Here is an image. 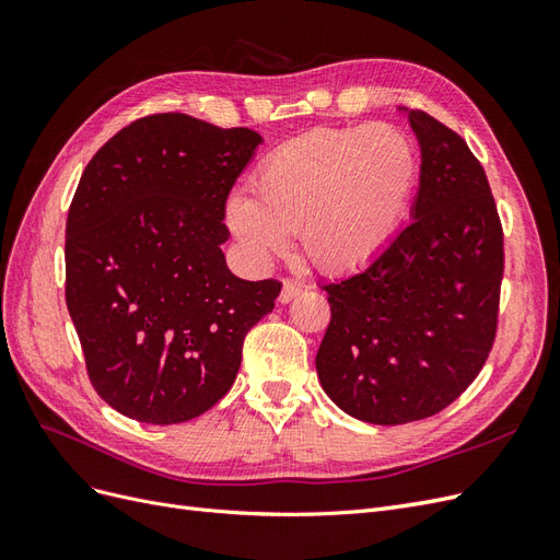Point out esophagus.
<instances>
[{"mask_svg": "<svg viewBox=\"0 0 560 560\" xmlns=\"http://www.w3.org/2000/svg\"><path fill=\"white\" fill-rule=\"evenodd\" d=\"M303 292V287L296 280H284L282 284V292H280V301L282 303H290L292 299H296Z\"/></svg>", "mask_w": 560, "mask_h": 560, "instance_id": "obj_1", "label": "esophagus"}]
</instances>
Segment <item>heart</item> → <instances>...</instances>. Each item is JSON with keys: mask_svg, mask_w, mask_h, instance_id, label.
Listing matches in <instances>:
<instances>
[{"mask_svg": "<svg viewBox=\"0 0 560 560\" xmlns=\"http://www.w3.org/2000/svg\"><path fill=\"white\" fill-rule=\"evenodd\" d=\"M418 159L395 126L315 128L276 147L254 173V191L226 200V224L252 259H266L299 233L306 257L348 273L395 238L411 198Z\"/></svg>", "mask_w": 560, "mask_h": 560, "instance_id": "1", "label": "heart"}]
</instances>
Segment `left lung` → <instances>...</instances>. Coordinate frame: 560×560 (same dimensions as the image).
Instances as JSON below:
<instances>
[{
    "label": "left lung",
    "instance_id": "obj_1",
    "mask_svg": "<svg viewBox=\"0 0 560 560\" xmlns=\"http://www.w3.org/2000/svg\"><path fill=\"white\" fill-rule=\"evenodd\" d=\"M420 142L413 222L360 273L322 287L331 319L315 366L352 418L404 425L439 413L479 376L498 334L504 235L467 142L411 109Z\"/></svg>",
    "mask_w": 560,
    "mask_h": 560
}]
</instances>
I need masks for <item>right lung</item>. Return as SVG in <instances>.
<instances>
[{
	"label": "right lung",
	"mask_w": 560,
	"mask_h": 560,
	"mask_svg": "<svg viewBox=\"0 0 560 560\" xmlns=\"http://www.w3.org/2000/svg\"><path fill=\"white\" fill-rule=\"evenodd\" d=\"M261 144L179 112L138 118L97 149L67 212L65 299L89 378L112 409L154 425L222 399L280 280L235 278L226 198Z\"/></svg>",
	"instance_id": "1"
}]
</instances>
